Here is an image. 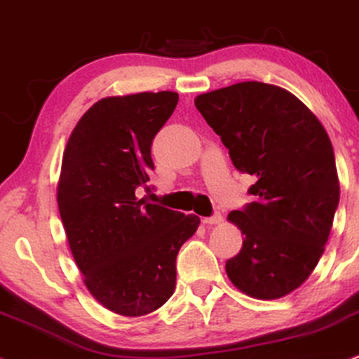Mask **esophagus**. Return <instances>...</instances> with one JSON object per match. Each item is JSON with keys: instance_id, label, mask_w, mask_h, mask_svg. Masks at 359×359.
<instances>
[{"instance_id": "obj_1", "label": "esophagus", "mask_w": 359, "mask_h": 359, "mask_svg": "<svg viewBox=\"0 0 359 359\" xmlns=\"http://www.w3.org/2000/svg\"><path fill=\"white\" fill-rule=\"evenodd\" d=\"M223 222V217L220 213H213L212 217H206L203 218V223H206V225H218V223Z\"/></svg>"}]
</instances>
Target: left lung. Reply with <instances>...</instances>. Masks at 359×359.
I'll use <instances>...</instances> for the list:
<instances>
[{
  "instance_id": "obj_1",
  "label": "left lung",
  "mask_w": 359,
  "mask_h": 359,
  "mask_svg": "<svg viewBox=\"0 0 359 359\" xmlns=\"http://www.w3.org/2000/svg\"><path fill=\"white\" fill-rule=\"evenodd\" d=\"M195 105L233 166L255 178L252 203L229 215L245 238L226 273L252 297L287 296L318 265L339 203L330 136L296 95L271 83H233Z\"/></svg>"
}]
</instances>
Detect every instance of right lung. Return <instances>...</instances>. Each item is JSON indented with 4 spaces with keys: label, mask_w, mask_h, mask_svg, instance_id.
<instances>
[{
    "label": "right lung",
    "mask_w": 359,
    "mask_h": 359,
    "mask_svg": "<svg viewBox=\"0 0 359 359\" xmlns=\"http://www.w3.org/2000/svg\"><path fill=\"white\" fill-rule=\"evenodd\" d=\"M176 92L105 97L83 114L63 151L58 212L87 289L104 307L137 318L176 287V255L200 218L137 200L154 170L151 144Z\"/></svg>",
    "instance_id": "1"
}]
</instances>
